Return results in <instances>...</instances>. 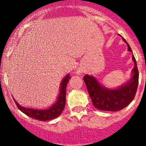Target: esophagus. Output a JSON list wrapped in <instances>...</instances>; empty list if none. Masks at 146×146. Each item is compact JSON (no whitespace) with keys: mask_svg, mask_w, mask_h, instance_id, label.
<instances>
[{"mask_svg":"<svg viewBox=\"0 0 146 146\" xmlns=\"http://www.w3.org/2000/svg\"><path fill=\"white\" fill-rule=\"evenodd\" d=\"M76 73L77 74H82V71L80 69H78L77 71H76Z\"/></svg>","mask_w":146,"mask_h":146,"instance_id":"34e87169","label":"esophagus"}]
</instances>
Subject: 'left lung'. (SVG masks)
Here are the masks:
<instances>
[{
  "mask_svg": "<svg viewBox=\"0 0 146 146\" xmlns=\"http://www.w3.org/2000/svg\"><path fill=\"white\" fill-rule=\"evenodd\" d=\"M123 40L127 44L129 51L132 52L127 42L123 38ZM132 60L135 66L132 69L131 78L118 88H107L99 84L93 76L88 74L84 76L83 80L95 108L104 111H118L128 106L133 100L138 86L139 73L134 55H132Z\"/></svg>",
  "mask_w": 146,
  "mask_h": 146,
  "instance_id": "8db88e82",
  "label": "left lung"
}]
</instances>
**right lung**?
<instances>
[{
	"instance_id": "right-lung-1",
	"label": "right lung",
	"mask_w": 146,
	"mask_h": 146,
	"mask_svg": "<svg viewBox=\"0 0 146 146\" xmlns=\"http://www.w3.org/2000/svg\"><path fill=\"white\" fill-rule=\"evenodd\" d=\"M70 78V75H69V74H68L63 79L61 83H60V93H59V95L58 96L57 101L55 102L48 109L37 110L33 109V108H24L23 106H20V104L17 102V101H15V99H14L17 104V107L20 111L25 113L28 116L34 118L36 120H38V121H50V120L57 118L61 114L64 108H65L66 86Z\"/></svg>"
}]
</instances>
